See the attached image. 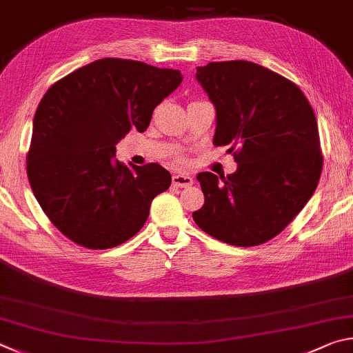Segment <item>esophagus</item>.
<instances>
[{
    "instance_id": "obj_1",
    "label": "esophagus",
    "mask_w": 353,
    "mask_h": 353,
    "mask_svg": "<svg viewBox=\"0 0 353 353\" xmlns=\"http://www.w3.org/2000/svg\"><path fill=\"white\" fill-rule=\"evenodd\" d=\"M173 186L176 188H190L194 184V178L190 175H184V173H176L172 176Z\"/></svg>"
}]
</instances>
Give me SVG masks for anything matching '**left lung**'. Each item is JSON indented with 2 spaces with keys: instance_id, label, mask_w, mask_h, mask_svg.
<instances>
[{
  "instance_id": "8db88e82",
  "label": "left lung",
  "mask_w": 353,
  "mask_h": 353,
  "mask_svg": "<svg viewBox=\"0 0 353 353\" xmlns=\"http://www.w3.org/2000/svg\"><path fill=\"white\" fill-rule=\"evenodd\" d=\"M215 107L214 145H230L237 170L201 172L205 205L194 221L214 239L256 246L283 231L312 199L323 170L318 123L298 86L246 60L196 68Z\"/></svg>"
}]
</instances>
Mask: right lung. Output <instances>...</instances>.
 Masks as SVG:
<instances>
[{"mask_svg": "<svg viewBox=\"0 0 353 353\" xmlns=\"http://www.w3.org/2000/svg\"><path fill=\"white\" fill-rule=\"evenodd\" d=\"M183 82L176 70L101 59L55 82L34 116L28 153L30 188L51 223L90 250L114 248L147 221L169 189L157 163L127 167L116 144L150 125L153 110Z\"/></svg>", "mask_w": 353, "mask_h": 353, "instance_id": "add662e5", "label": "right lung"}]
</instances>
